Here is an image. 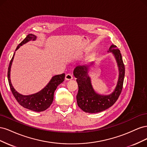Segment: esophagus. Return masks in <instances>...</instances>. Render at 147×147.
Returning <instances> with one entry per match:
<instances>
[{
  "mask_svg": "<svg viewBox=\"0 0 147 147\" xmlns=\"http://www.w3.org/2000/svg\"><path fill=\"white\" fill-rule=\"evenodd\" d=\"M65 78L66 80H72L73 78V76L71 74H67L65 75Z\"/></svg>",
  "mask_w": 147,
  "mask_h": 147,
  "instance_id": "34e87169",
  "label": "esophagus"
}]
</instances>
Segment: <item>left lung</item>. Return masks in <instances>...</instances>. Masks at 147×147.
<instances>
[{
	"label": "left lung",
	"instance_id": "left-lung-1",
	"mask_svg": "<svg viewBox=\"0 0 147 147\" xmlns=\"http://www.w3.org/2000/svg\"><path fill=\"white\" fill-rule=\"evenodd\" d=\"M109 52H112L118 66L119 78L115 91L109 95H100L94 91L91 83L88 72L90 65L77 66L74 70V75L77 78L78 91L77 102L78 107L86 113H98L112 106L121 94L125 74V68L121 54L119 49L115 45H111Z\"/></svg>",
	"mask_w": 147,
	"mask_h": 147
}]
</instances>
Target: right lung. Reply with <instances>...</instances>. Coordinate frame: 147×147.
<instances>
[{"label":"right lung","instance_id":"add662e5","mask_svg":"<svg viewBox=\"0 0 147 147\" xmlns=\"http://www.w3.org/2000/svg\"><path fill=\"white\" fill-rule=\"evenodd\" d=\"M35 39H36L35 35L31 34H29L18 45L16 50H17L20 47L23 45V44H25L30 40H35ZM14 55L15 53L10 62L9 67L8 69V80L13 95L14 96L18 102L26 109L34 111V112H43V111L47 110L52 104L53 97H54V93L57 86L64 82L65 74L57 75L53 77L47 85L43 90L35 93V94L28 96L22 95L15 90L12 86L10 80V69L13 58H14Z\"/></svg>","mask_w":147,"mask_h":147}]
</instances>
